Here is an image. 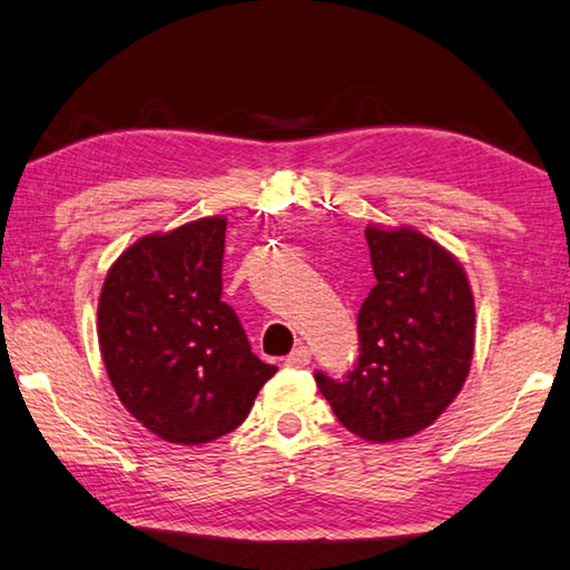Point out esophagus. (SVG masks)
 <instances>
[{"label":"esophagus","instance_id":"34e87169","mask_svg":"<svg viewBox=\"0 0 570 570\" xmlns=\"http://www.w3.org/2000/svg\"><path fill=\"white\" fill-rule=\"evenodd\" d=\"M308 361H312V351H308V346H296L292 354L286 356V366L304 368V366H308Z\"/></svg>","mask_w":570,"mask_h":570}]
</instances>
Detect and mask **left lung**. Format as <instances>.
Returning a JSON list of instances; mask_svg holds the SVG:
<instances>
[{"label": "left lung", "mask_w": 570, "mask_h": 570, "mask_svg": "<svg viewBox=\"0 0 570 570\" xmlns=\"http://www.w3.org/2000/svg\"><path fill=\"white\" fill-rule=\"evenodd\" d=\"M376 286L358 312L361 356L344 381L316 374L336 419L371 443L429 429L469 376L473 292L459 258L411 226H366Z\"/></svg>", "instance_id": "1"}]
</instances>
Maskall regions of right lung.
I'll return each mask as SVG.
<instances>
[{
	"label": "right lung",
	"mask_w": 570,
	"mask_h": 570,
	"mask_svg": "<svg viewBox=\"0 0 570 570\" xmlns=\"http://www.w3.org/2000/svg\"><path fill=\"white\" fill-rule=\"evenodd\" d=\"M226 219L206 216L124 249L99 294L101 358L144 429L199 446L242 426L276 366L222 302Z\"/></svg>",
	"instance_id": "1"
}]
</instances>
